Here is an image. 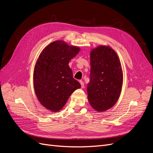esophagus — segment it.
Segmentation results:
<instances>
[{"mask_svg": "<svg viewBox=\"0 0 153 153\" xmlns=\"http://www.w3.org/2000/svg\"><path fill=\"white\" fill-rule=\"evenodd\" d=\"M80 84L81 85V87L82 88H84V83L82 80H80Z\"/></svg>", "mask_w": 153, "mask_h": 153, "instance_id": "1", "label": "esophagus"}]
</instances>
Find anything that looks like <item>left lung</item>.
I'll return each instance as SVG.
<instances>
[{
  "mask_svg": "<svg viewBox=\"0 0 153 153\" xmlns=\"http://www.w3.org/2000/svg\"><path fill=\"white\" fill-rule=\"evenodd\" d=\"M90 81L87 98L95 110L101 112L117 101L123 86V74L116 52L109 46L101 45L90 53Z\"/></svg>",
  "mask_w": 153,
  "mask_h": 153,
  "instance_id": "left-lung-1",
  "label": "left lung"
}]
</instances>
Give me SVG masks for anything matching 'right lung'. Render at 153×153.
<instances>
[{"label": "right lung", "mask_w": 153, "mask_h": 153, "mask_svg": "<svg viewBox=\"0 0 153 153\" xmlns=\"http://www.w3.org/2000/svg\"><path fill=\"white\" fill-rule=\"evenodd\" d=\"M80 51L64 41H55L46 47L37 60L34 70V87L40 103L52 112H59L80 83L73 76L68 64Z\"/></svg>", "instance_id": "obj_1"}]
</instances>
